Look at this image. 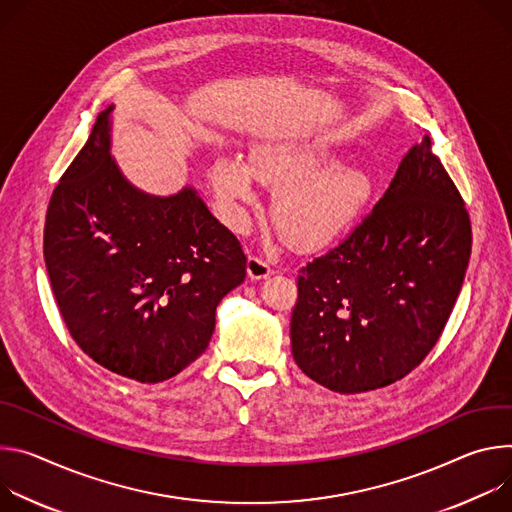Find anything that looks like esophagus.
I'll return each mask as SVG.
<instances>
[{
  "label": "esophagus",
  "mask_w": 512,
  "mask_h": 512,
  "mask_svg": "<svg viewBox=\"0 0 512 512\" xmlns=\"http://www.w3.org/2000/svg\"><path fill=\"white\" fill-rule=\"evenodd\" d=\"M272 274V266L266 258L262 256H250L248 260V276L252 280H260V278H266Z\"/></svg>",
  "instance_id": "esophagus-1"
}]
</instances>
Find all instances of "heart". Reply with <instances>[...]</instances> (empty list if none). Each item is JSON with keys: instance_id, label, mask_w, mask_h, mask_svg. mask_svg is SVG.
<instances>
[{"instance_id": "1", "label": "heart", "mask_w": 512, "mask_h": 512, "mask_svg": "<svg viewBox=\"0 0 512 512\" xmlns=\"http://www.w3.org/2000/svg\"><path fill=\"white\" fill-rule=\"evenodd\" d=\"M333 150L317 142H272L256 146L248 166L219 156L211 181L232 215L254 201V179L278 189L272 219L291 246L311 250L342 236L362 211L370 181L364 170L331 164Z\"/></svg>"}]
</instances>
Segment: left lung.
Segmentation results:
<instances>
[{"instance_id":"left-lung-1","label":"left lung","mask_w":512,"mask_h":512,"mask_svg":"<svg viewBox=\"0 0 512 512\" xmlns=\"http://www.w3.org/2000/svg\"><path fill=\"white\" fill-rule=\"evenodd\" d=\"M472 252L464 199L425 136L352 234L297 276V366L342 394L405 378L435 348Z\"/></svg>"}]
</instances>
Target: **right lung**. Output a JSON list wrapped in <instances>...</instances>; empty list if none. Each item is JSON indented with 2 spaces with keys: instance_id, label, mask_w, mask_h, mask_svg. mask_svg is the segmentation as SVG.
<instances>
[{
  "instance_id": "1",
  "label": "right lung",
  "mask_w": 512,
  "mask_h": 512,
  "mask_svg": "<svg viewBox=\"0 0 512 512\" xmlns=\"http://www.w3.org/2000/svg\"><path fill=\"white\" fill-rule=\"evenodd\" d=\"M109 113L52 191L44 262L75 344L113 374L156 384L205 352L248 258L193 189L150 197L122 177Z\"/></svg>"
}]
</instances>
